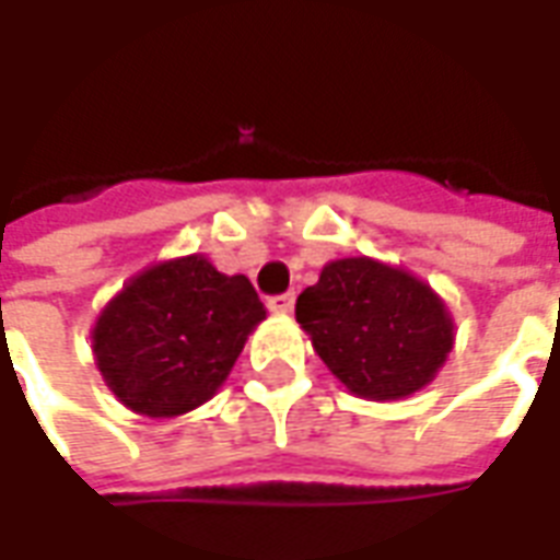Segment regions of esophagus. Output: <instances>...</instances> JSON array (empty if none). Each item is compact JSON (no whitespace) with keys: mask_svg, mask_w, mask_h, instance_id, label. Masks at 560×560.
<instances>
[{"mask_svg":"<svg viewBox=\"0 0 560 560\" xmlns=\"http://www.w3.org/2000/svg\"><path fill=\"white\" fill-rule=\"evenodd\" d=\"M269 312L276 315H291L293 312V293H279V296H269Z\"/></svg>","mask_w":560,"mask_h":560,"instance_id":"obj_1","label":"esophagus"}]
</instances>
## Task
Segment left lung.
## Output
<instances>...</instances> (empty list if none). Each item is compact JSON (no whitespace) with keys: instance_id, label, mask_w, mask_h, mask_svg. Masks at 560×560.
Wrapping results in <instances>:
<instances>
[{"instance_id":"1","label":"left lung","mask_w":560,"mask_h":560,"mask_svg":"<svg viewBox=\"0 0 560 560\" xmlns=\"http://www.w3.org/2000/svg\"><path fill=\"white\" fill-rule=\"evenodd\" d=\"M296 320L348 393L396 401L441 372L456 324L438 293L401 267L375 257H341L296 300Z\"/></svg>"}]
</instances>
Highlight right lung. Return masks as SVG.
Instances as JSON below:
<instances>
[{"label":"right lung","instance_id":"right-lung-1","mask_svg":"<svg viewBox=\"0 0 560 560\" xmlns=\"http://www.w3.org/2000/svg\"><path fill=\"white\" fill-rule=\"evenodd\" d=\"M267 317L252 281L207 255L159 260L122 284L92 327L104 384L128 411L171 420L221 389Z\"/></svg>","mask_w":560,"mask_h":560}]
</instances>
